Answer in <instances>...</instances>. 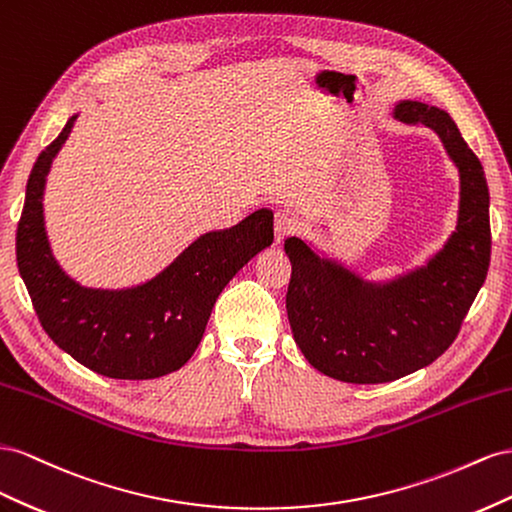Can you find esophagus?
Returning <instances> with one entry per match:
<instances>
[{
	"label": "esophagus",
	"instance_id": "34e87169",
	"mask_svg": "<svg viewBox=\"0 0 512 512\" xmlns=\"http://www.w3.org/2000/svg\"><path fill=\"white\" fill-rule=\"evenodd\" d=\"M298 221L294 214H289L287 210H279L274 214V238L276 242H283L287 236L296 231Z\"/></svg>",
	"mask_w": 512,
	"mask_h": 512
}]
</instances>
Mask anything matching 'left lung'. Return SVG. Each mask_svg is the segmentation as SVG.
Masks as SVG:
<instances>
[{
  "mask_svg": "<svg viewBox=\"0 0 512 512\" xmlns=\"http://www.w3.org/2000/svg\"><path fill=\"white\" fill-rule=\"evenodd\" d=\"M394 115L440 135L459 169L457 231L425 268L377 285L321 259L300 238L285 240L291 261L287 317L311 367L347 384H384L440 358L457 339L491 259L489 186L483 165L450 115L403 100Z\"/></svg>",
  "mask_w": 512,
  "mask_h": 512,
  "instance_id": "1",
  "label": "left lung"
}]
</instances>
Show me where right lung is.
Segmentation results:
<instances>
[{"label":"right lung","mask_w":512,"mask_h":512,"mask_svg":"<svg viewBox=\"0 0 512 512\" xmlns=\"http://www.w3.org/2000/svg\"><path fill=\"white\" fill-rule=\"evenodd\" d=\"M77 115L40 152L27 180L17 227V264L40 326L77 362L113 379H154L195 354L212 306L236 272L274 240L272 210L197 238L152 281L130 289H90L57 264L42 216V193L55 154Z\"/></svg>","instance_id":"right-lung-1"}]
</instances>
